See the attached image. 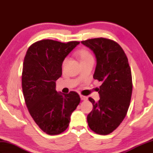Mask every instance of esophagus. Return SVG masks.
I'll return each mask as SVG.
<instances>
[{"mask_svg": "<svg viewBox=\"0 0 153 153\" xmlns=\"http://www.w3.org/2000/svg\"><path fill=\"white\" fill-rule=\"evenodd\" d=\"M80 98L81 100H87V97H85V96L83 95H80Z\"/></svg>", "mask_w": 153, "mask_h": 153, "instance_id": "1", "label": "esophagus"}]
</instances>
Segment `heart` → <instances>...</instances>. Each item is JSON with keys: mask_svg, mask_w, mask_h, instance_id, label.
Wrapping results in <instances>:
<instances>
[{"mask_svg": "<svg viewBox=\"0 0 153 153\" xmlns=\"http://www.w3.org/2000/svg\"><path fill=\"white\" fill-rule=\"evenodd\" d=\"M76 56H77V57L79 59L80 62H86L91 59H93V55L91 54V53L89 51L85 49H81L79 51H78L76 53ZM67 60H68V59H65V60H64V61L62 62L63 66L66 64Z\"/></svg>", "mask_w": 153, "mask_h": 153, "instance_id": "heart-1", "label": "heart"}]
</instances>
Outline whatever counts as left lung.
I'll list each match as a JSON object with an SVG mask.
<instances>
[{
  "instance_id": "left-lung-1",
  "label": "left lung",
  "mask_w": 153,
  "mask_h": 153,
  "mask_svg": "<svg viewBox=\"0 0 153 153\" xmlns=\"http://www.w3.org/2000/svg\"><path fill=\"white\" fill-rule=\"evenodd\" d=\"M81 44L94 53L93 78L103 82L98 88L100 100L96 102L88 98L93 109L87 115V123L95 133L107 135L120 125L129 108L132 81L128 60L122 48L111 40L94 38Z\"/></svg>"
}]
</instances>
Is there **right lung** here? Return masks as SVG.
Returning <instances> with one entry per match:
<instances>
[{
	"mask_svg": "<svg viewBox=\"0 0 153 153\" xmlns=\"http://www.w3.org/2000/svg\"><path fill=\"white\" fill-rule=\"evenodd\" d=\"M79 44L43 40L28 49L22 72L23 96L31 117L46 134L56 135L68 127L72 112L80 102L74 91H56V81L62 75V65L69 53Z\"/></svg>",
	"mask_w": 153,
	"mask_h": 153,
	"instance_id": "right-lung-1",
	"label": "right lung"
}]
</instances>
